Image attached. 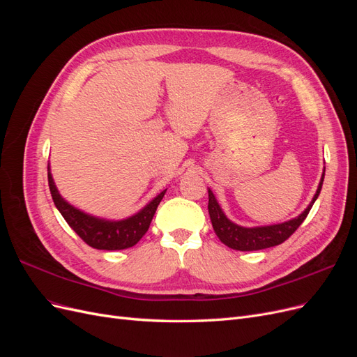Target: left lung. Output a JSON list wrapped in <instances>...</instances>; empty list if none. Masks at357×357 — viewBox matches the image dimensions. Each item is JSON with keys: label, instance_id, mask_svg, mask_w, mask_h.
<instances>
[{"label": "left lung", "instance_id": "obj_1", "mask_svg": "<svg viewBox=\"0 0 357 357\" xmlns=\"http://www.w3.org/2000/svg\"><path fill=\"white\" fill-rule=\"evenodd\" d=\"M323 178H325V169H323V174L320 178V183L317 186V190L312 197L308 207L302 211L296 218L290 219L283 223H274V225H266V226H253V228H247V226L236 225L232 220L226 218L222 207L219 205L218 199H215L214 193L211 189H208V213L213 229L215 235L219 236V240L234 250L240 252H253V250H264V248H269L284 243L289 236L294 234L299 225L305 220L308 215L312 204L316 202L319 193L321 190Z\"/></svg>", "mask_w": 357, "mask_h": 357}]
</instances>
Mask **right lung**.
Masks as SVG:
<instances>
[{
  "label": "right lung",
  "instance_id": "1",
  "mask_svg": "<svg viewBox=\"0 0 357 357\" xmlns=\"http://www.w3.org/2000/svg\"><path fill=\"white\" fill-rule=\"evenodd\" d=\"M47 178L53 202H55L56 208L62 214V218L67 220V223L71 226V229L77 234L86 244L93 248H98V250H123V248L135 245L147 232L150 222H152L156 213L158 205L167 192V189L162 190L159 195H156L150 202H147L142 210L132 215H129V218L121 220H112L96 218V215L84 213L77 207H74L68 201L63 199L55 185V181H53L50 165H47Z\"/></svg>",
  "mask_w": 357,
  "mask_h": 357
}]
</instances>
